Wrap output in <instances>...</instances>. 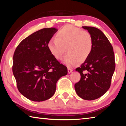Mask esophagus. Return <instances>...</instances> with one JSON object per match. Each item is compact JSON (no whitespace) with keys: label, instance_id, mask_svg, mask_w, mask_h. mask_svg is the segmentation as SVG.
Wrapping results in <instances>:
<instances>
[{"label":"esophagus","instance_id":"1","mask_svg":"<svg viewBox=\"0 0 126 126\" xmlns=\"http://www.w3.org/2000/svg\"><path fill=\"white\" fill-rule=\"evenodd\" d=\"M72 71H73V70H72V69H71V68H68V73H69V74L71 73L72 72Z\"/></svg>","mask_w":126,"mask_h":126}]
</instances>
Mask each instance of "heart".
<instances>
[{"label": "heart", "mask_w": 126, "mask_h": 126, "mask_svg": "<svg viewBox=\"0 0 126 126\" xmlns=\"http://www.w3.org/2000/svg\"><path fill=\"white\" fill-rule=\"evenodd\" d=\"M57 38L50 39L47 44L49 51L56 59H61L66 47L63 62L73 67L88 58L93 49V39L90 33L72 25H66L57 33Z\"/></svg>", "instance_id": "1"}]
</instances>
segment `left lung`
<instances>
[{
	"label": "left lung",
	"instance_id": "1",
	"mask_svg": "<svg viewBox=\"0 0 126 126\" xmlns=\"http://www.w3.org/2000/svg\"><path fill=\"white\" fill-rule=\"evenodd\" d=\"M93 39L91 54L76 71L80 79L74 84L76 93L81 98L92 101L102 96L110 86L114 72L115 61L113 47L102 32L93 27H82Z\"/></svg>",
	"mask_w": 126,
	"mask_h": 126
}]
</instances>
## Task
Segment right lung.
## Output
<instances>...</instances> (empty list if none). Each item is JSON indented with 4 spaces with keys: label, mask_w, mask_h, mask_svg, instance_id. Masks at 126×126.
Wrapping results in <instances>:
<instances>
[{
    "label": "right lung",
    "mask_w": 126,
    "mask_h": 126,
    "mask_svg": "<svg viewBox=\"0 0 126 126\" xmlns=\"http://www.w3.org/2000/svg\"><path fill=\"white\" fill-rule=\"evenodd\" d=\"M57 32L55 28H44L21 42L15 50L13 73L19 92L29 100L44 101L52 97L56 83L67 75V67L49 51L47 44Z\"/></svg>",
    "instance_id": "right-lung-1"
}]
</instances>
